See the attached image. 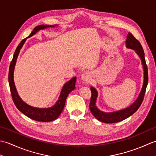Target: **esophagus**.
<instances>
[{
	"label": "esophagus",
	"instance_id": "1",
	"mask_svg": "<svg viewBox=\"0 0 156 156\" xmlns=\"http://www.w3.org/2000/svg\"><path fill=\"white\" fill-rule=\"evenodd\" d=\"M81 80L83 82H90V80H91L90 73L88 72L83 73V74L81 75Z\"/></svg>",
	"mask_w": 156,
	"mask_h": 156
}]
</instances>
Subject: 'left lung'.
<instances>
[{"mask_svg": "<svg viewBox=\"0 0 156 156\" xmlns=\"http://www.w3.org/2000/svg\"><path fill=\"white\" fill-rule=\"evenodd\" d=\"M126 48L128 49H131L136 53L137 55L140 57L141 61V64L143 66L144 69V82L142 85L141 90L140 94L137 97L136 100L133 104H131L128 107L122 110H119L113 112H105L100 110L97 106V100L98 97V92L97 89L93 87H90V90L92 92V97L90 102V110L94 117L101 122H106V123H114L119 121H123L125 119L130 117L131 115L135 113L140 108L142 101L144 100L145 90L148 83V72L147 67L145 63V54L143 48L138 40L135 38L134 36L131 33H129L127 35V39L125 41Z\"/></svg>", "mask_w": 156, "mask_h": 156, "instance_id": "obj_1", "label": "left lung"}]
</instances>
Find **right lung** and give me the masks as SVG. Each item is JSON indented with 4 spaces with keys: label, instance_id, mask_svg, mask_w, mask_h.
Instances as JSON below:
<instances>
[{
    "label": "right lung",
    "instance_id": "right-lung-1",
    "mask_svg": "<svg viewBox=\"0 0 156 156\" xmlns=\"http://www.w3.org/2000/svg\"><path fill=\"white\" fill-rule=\"evenodd\" d=\"M58 25H41L37 26L35 27L34 30L32 31L31 34L29 35L27 38L23 39L21 42L19 44L18 47L16 48L15 51V54L13 55V58L11 62L9 67V83L10 89L12 98V101L14 102L15 106L19 110L23 112L25 115L27 116L29 118H30L33 120L41 121V122H49L54 121L57 119L63 111L64 108L65 102L67 98L68 94L70 93V92L75 89V84L76 80V77L72 78L71 80L66 82L63 86L62 90L60 92V94L59 96L58 101L55 103L51 107L48 108H37L34 107L27 105L26 102L23 101L16 90V88L14 82V69L15 67V64L17 59L18 55L19 54L20 50L22 48L23 45H24L27 38L32 37L35 35L36 33H37L40 30H44L45 29H48L49 27H55Z\"/></svg>",
    "mask_w": 156,
    "mask_h": 156
}]
</instances>
